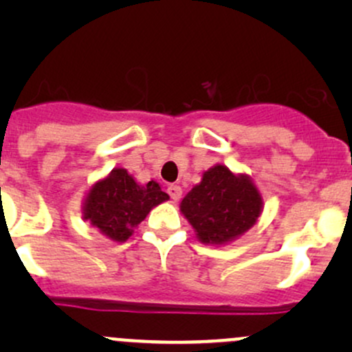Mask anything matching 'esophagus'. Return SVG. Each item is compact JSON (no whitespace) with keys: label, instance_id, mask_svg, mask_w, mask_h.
Returning <instances> with one entry per match:
<instances>
[{"label":"esophagus","instance_id":"esophagus-1","mask_svg":"<svg viewBox=\"0 0 352 352\" xmlns=\"http://www.w3.org/2000/svg\"><path fill=\"white\" fill-rule=\"evenodd\" d=\"M167 193L170 195V199L173 201H177V200H180V197H182V188L179 187V185H168Z\"/></svg>","mask_w":352,"mask_h":352}]
</instances>
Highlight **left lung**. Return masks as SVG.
Instances as JSON below:
<instances>
[{
    "instance_id": "left-lung-1",
    "label": "left lung",
    "mask_w": 352,
    "mask_h": 352,
    "mask_svg": "<svg viewBox=\"0 0 352 352\" xmlns=\"http://www.w3.org/2000/svg\"><path fill=\"white\" fill-rule=\"evenodd\" d=\"M261 195L246 175L215 165L182 200L180 210L201 243L221 245L243 235L261 213Z\"/></svg>"
}]
</instances>
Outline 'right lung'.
<instances>
[{
	"instance_id": "obj_1",
	"label": "right lung",
	"mask_w": 352,
	"mask_h": 352,
	"mask_svg": "<svg viewBox=\"0 0 352 352\" xmlns=\"http://www.w3.org/2000/svg\"><path fill=\"white\" fill-rule=\"evenodd\" d=\"M168 200L157 182L139 185L125 168L92 185L84 204V218L114 241H125L153 207Z\"/></svg>"
}]
</instances>
